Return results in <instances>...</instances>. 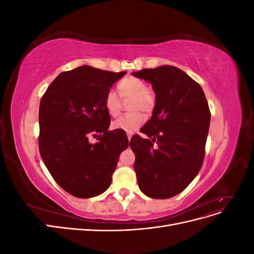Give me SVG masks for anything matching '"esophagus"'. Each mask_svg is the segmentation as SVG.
<instances>
[{
  "mask_svg": "<svg viewBox=\"0 0 254 254\" xmlns=\"http://www.w3.org/2000/svg\"><path fill=\"white\" fill-rule=\"evenodd\" d=\"M132 134H133V132H132V131H127V137H128V140H129V141H130V139H131Z\"/></svg>",
  "mask_w": 254,
  "mask_h": 254,
  "instance_id": "obj_1",
  "label": "esophagus"
}]
</instances>
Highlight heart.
<instances>
[{
  "label": "heart",
  "instance_id": "obj_1",
  "mask_svg": "<svg viewBox=\"0 0 254 254\" xmlns=\"http://www.w3.org/2000/svg\"><path fill=\"white\" fill-rule=\"evenodd\" d=\"M119 94L113 90L106 93L104 97V106L106 111L111 117L115 118L121 113L123 108V101H128V108L131 112L122 115L121 118L112 123L114 129L124 130V131H134L140 128L144 123V113H150L156 105V95L153 91L147 88V84L140 78L126 77L118 84Z\"/></svg>",
  "mask_w": 254,
  "mask_h": 254
}]
</instances>
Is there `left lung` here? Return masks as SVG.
<instances>
[{"label":"left lung","mask_w":254,"mask_h":254,"mask_svg":"<svg viewBox=\"0 0 254 254\" xmlns=\"http://www.w3.org/2000/svg\"><path fill=\"white\" fill-rule=\"evenodd\" d=\"M151 83L156 93L152 117L134 134L130 148L140 190L155 199L176 196L200 171L211 112L200 84L180 68L162 65L132 73Z\"/></svg>","instance_id":"obj_1"}]
</instances>
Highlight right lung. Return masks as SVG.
I'll return each mask as SVG.
<instances>
[{
  "label": "right lung",
  "mask_w": 254,
  "mask_h": 254,
  "mask_svg": "<svg viewBox=\"0 0 254 254\" xmlns=\"http://www.w3.org/2000/svg\"><path fill=\"white\" fill-rule=\"evenodd\" d=\"M126 72L89 65L60 73L39 108V151L59 187L78 198L95 197L110 187L120 153L129 141L124 130H108L104 97ZM96 137L98 142H89Z\"/></svg>",
  "instance_id": "1"
}]
</instances>
